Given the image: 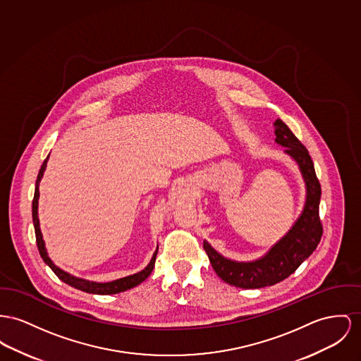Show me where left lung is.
I'll return each mask as SVG.
<instances>
[{"label": "left lung", "instance_id": "obj_1", "mask_svg": "<svg viewBox=\"0 0 361 361\" xmlns=\"http://www.w3.org/2000/svg\"><path fill=\"white\" fill-rule=\"evenodd\" d=\"M274 126L276 144L286 147L285 153L291 156L301 169L307 186V201L302 214L288 230V234L256 262L240 263L226 259L204 240V249L219 278L235 288H267L282 282L312 255L323 234L319 217L322 189L314 172L312 159L307 147L301 144L283 121L278 119Z\"/></svg>", "mask_w": 361, "mask_h": 361}]
</instances>
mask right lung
<instances>
[{
  "instance_id": "add662e5",
  "label": "right lung",
  "mask_w": 361,
  "mask_h": 361,
  "mask_svg": "<svg viewBox=\"0 0 361 361\" xmlns=\"http://www.w3.org/2000/svg\"><path fill=\"white\" fill-rule=\"evenodd\" d=\"M48 157L45 159L44 164L41 166V169L38 172V178L35 182V192H34V200H32V221H34V228H35V238H37V246L39 250L41 257L44 259V262L51 268V271L59 276V279H61L64 283L73 286V288L86 291V293H92V294H116L126 291L128 288H135L137 285L142 283L145 279L152 274L153 268H154V262H156V256H157V250L153 253V257L150 260V263L147 267L142 269L138 274L116 279L112 282H106V283H98V282H90L86 279H80L76 278L71 274L60 269L57 265L53 264V262L49 259L48 253H47V247H45V242L42 240V234H41V228H39V219H38V198H39V182L41 178L44 176V171L47 169V163H48Z\"/></svg>"
}]
</instances>
